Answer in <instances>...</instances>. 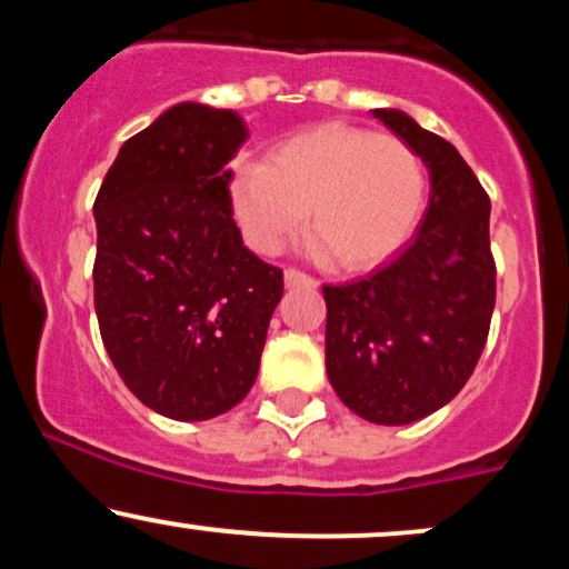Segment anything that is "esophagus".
I'll return each instance as SVG.
<instances>
[{"label": "esophagus", "instance_id": "obj_1", "mask_svg": "<svg viewBox=\"0 0 569 569\" xmlns=\"http://www.w3.org/2000/svg\"><path fill=\"white\" fill-rule=\"evenodd\" d=\"M283 278H286V286H289V289H293V286H307V289H316L318 286L316 278L307 276V272H302V270H297V267H289V270L283 272Z\"/></svg>", "mask_w": 569, "mask_h": 569}]
</instances>
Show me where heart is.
I'll return each instance as SVG.
<instances>
[{
  "mask_svg": "<svg viewBox=\"0 0 569 569\" xmlns=\"http://www.w3.org/2000/svg\"><path fill=\"white\" fill-rule=\"evenodd\" d=\"M426 168L396 136L321 126L280 141L270 162H243L230 181L248 246L276 253L305 227L345 270H369L401 248L426 208Z\"/></svg>",
  "mask_w": 569,
  "mask_h": 569,
  "instance_id": "heart-1",
  "label": "heart"
}]
</instances>
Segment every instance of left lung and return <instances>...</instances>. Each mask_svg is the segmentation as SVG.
Segmentation results:
<instances>
[{
  "instance_id": "8db88e82",
  "label": "left lung",
  "mask_w": 569,
  "mask_h": 569,
  "mask_svg": "<svg viewBox=\"0 0 569 569\" xmlns=\"http://www.w3.org/2000/svg\"><path fill=\"white\" fill-rule=\"evenodd\" d=\"M430 173L415 238L380 270L323 286L326 375L348 409L409 426L460 393L487 345L495 310L489 198L441 136L398 109H375Z\"/></svg>"
}]
</instances>
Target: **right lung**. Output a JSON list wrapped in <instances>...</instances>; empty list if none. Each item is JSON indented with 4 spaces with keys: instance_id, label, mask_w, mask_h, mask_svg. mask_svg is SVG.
I'll use <instances>...</instances> for the list:
<instances>
[{
    "instance_id": "1",
    "label": "right lung",
    "mask_w": 569,
    "mask_h": 569,
    "mask_svg": "<svg viewBox=\"0 0 569 569\" xmlns=\"http://www.w3.org/2000/svg\"><path fill=\"white\" fill-rule=\"evenodd\" d=\"M248 139L230 109L176 103L122 143L96 213L93 293L103 348L158 415L211 420L251 390L283 270L243 246L230 160Z\"/></svg>"
}]
</instances>
